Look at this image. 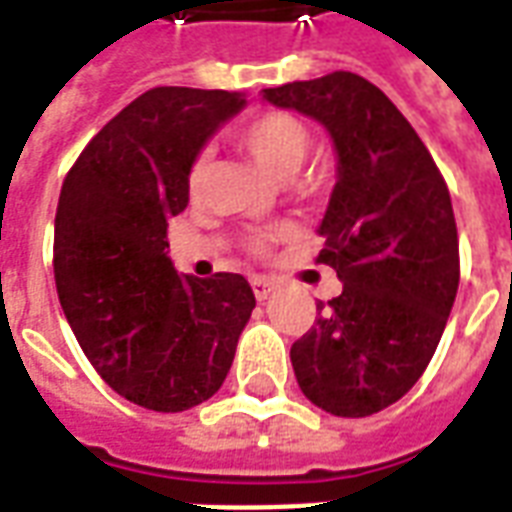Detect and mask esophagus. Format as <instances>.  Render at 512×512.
<instances>
[{
	"instance_id": "1",
	"label": "esophagus",
	"mask_w": 512,
	"mask_h": 512,
	"mask_svg": "<svg viewBox=\"0 0 512 512\" xmlns=\"http://www.w3.org/2000/svg\"><path fill=\"white\" fill-rule=\"evenodd\" d=\"M252 290H255L257 301H266L268 295L276 290V282L274 279H268V276H255V279H252Z\"/></svg>"
}]
</instances>
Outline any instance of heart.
<instances>
[{"instance_id": "obj_1", "label": "heart", "mask_w": 512, "mask_h": 512, "mask_svg": "<svg viewBox=\"0 0 512 512\" xmlns=\"http://www.w3.org/2000/svg\"><path fill=\"white\" fill-rule=\"evenodd\" d=\"M233 140L276 181H295L293 176L312 149V135L306 124L287 111H260L246 116L233 127ZM203 173L206 157H195V162L189 165V189H198ZM304 181H312V176H306ZM282 236H287L285 227L271 233H255L246 238V246L255 255H266L276 238Z\"/></svg>"}]
</instances>
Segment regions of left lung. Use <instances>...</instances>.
I'll return each mask as SVG.
<instances>
[{
    "instance_id": "obj_1",
    "label": "left lung",
    "mask_w": 512,
    "mask_h": 512,
    "mask_svg": "<svg viewBox=\"0 0 512 512\" xmlns=\"http://www.w3.org/2000/svg\"><path fill=\"white\" fill-rule=\"evenodd\" d=\"M263 97L325 124L339 154L317 263L344 287L293 344L295 380L320 410L366 418L420 380L456 301L448 184L410 121L361 75L336 70Z\"/></svg>"
}]
</instances>
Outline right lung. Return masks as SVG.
<instances>
[{
  "instance_id": "right-lung-1",
  "label": "right lung",
  "mask_w": 512,
  "mask_h": 512,
  "mask_svg": "<svg viewBox=\"0 0 512 512\" xmlns=\"http://www.w3.org/2000/svg\"><path fill=\"white\" fill-rule=\"evenodd\" d=\"M236 92L157 86L94 135L56 206L54 279L64 317L113 391L154 412H184L222 388L255 309L241 274L179 276L168 217L189 203V165Z\"/></svg>"
}]
</instances>
